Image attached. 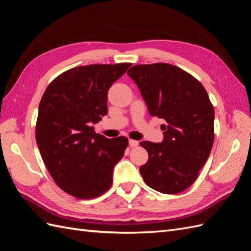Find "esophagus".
Returning <instances> with one entry per match:
<instances>
[{"instance_id": "34e87169", "label": "esophagus", "mask_w": 251, "mask_h": 251, "mask_svg": "<svg viewBox=\"0 0 251 251\" xmlns=\"http://www.w3.org/2000/svg\"><path fill=\"white\" fill-rule=\"evenodd\" d=\"M128 143H129L130 147H136V146L139 145V141H137V140H129V141H128Z\"/></svg>"}]
</instances>
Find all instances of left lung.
<instances>
[{
    "label": "left lung",
    "instance_id": "1",
    "mask_svg": "<svg viewBox=\"0 0 251 251\" xmlns=\"http://www.w3.org/2000/svg\"><path fill=\"white\" fill-rule=\"evenodd\" d=\"M152 117L166 121L163 141H142L149 160L140 166L145 183L177 194L194 183L214 141V108L196 78L169 63L138 64L128 70Z\"/></svg>",
    "mask_w": 251,
    "mask_h": 251
}]
</instances>
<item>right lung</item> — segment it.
I'll return each instance as SVG.
<instances>
[{
  "label": "right lung",
  "mask_w": 251,
  "mask_h": 251,
  "mask_svg": "<svg viewBox=\"0 0 251 251\" xmlns=\"http://www.w3.org/2000/svg\"><path fill=\"white\" fill-rule=\"evenodd\" d=\"M130 63L73 68L50 83L39 104L36 141L58 187L80 199L101 195L123 158L125 137L108 139L93 124L107 114L108 90Z\"/></svg>",
  "instance_id": "right-lung-1"
}]
</instances>
